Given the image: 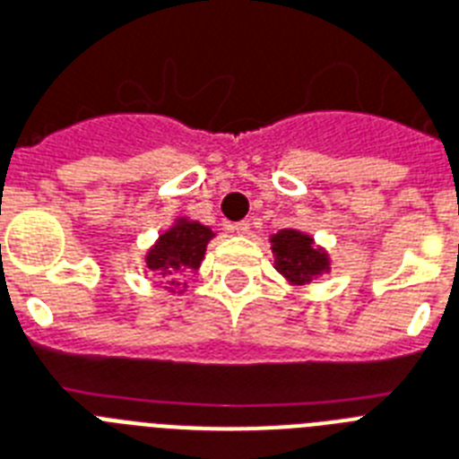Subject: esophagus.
<instances>
[{"mask_svg": "<svg viewBox=\"0 0 459 459\" xmlns=\"http://www.w3.org/2000/svg\"><path fill=\"white\" fill-rule=\"evenodd\" d=\"M232 232L239 234V237H247V234H251V225H248L247 220H241V222H234Z\"/></svg>", "mask_w": 459, "mask_h": 459, "instance_id": "esophagus-1", "label": "esophagus"}]
</instances>
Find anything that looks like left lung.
I'll return each instance as SVG.
<instances>
[{
	"label": "left lung",
	"instance_id": "8db88e82",
	"mask_svg": "<svg viewBox=\"0 0 459 459\" xmlns=\"http://www.w3.org/2000/svg\"><path fill=\"white\" fill-rule=\"evenodd\" d=\"M270 248L274 255V270L289 284H310L313 280L332 270V258L327 248L315 244L313 234L284 227L270 237Z\"/></svg>",
	"mask_w": 459,
	"mask_h": 459
}]
</instances>
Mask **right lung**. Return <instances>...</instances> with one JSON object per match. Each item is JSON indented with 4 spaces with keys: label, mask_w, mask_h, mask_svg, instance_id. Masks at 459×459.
<instances>
[{
    "label": "right lung",
    "mask_w": 459,
    "mask_h": 459,
    "mask_svg": "<svg viewBox=\"0 0 459 459\" xmlns=\"http://www.w3.org/2000/svg\"><path fill=\"white\" fill-rule=\"evenodd\" d=\"M215 232L199 220L186 218V215L175 218V222L166 232H160L159 239L144 253L146 267L170 281L166 287L168 293H182L186 289V281L179 284V277L199 273L201 260L206 255V247Z\"/></svg>",
    "instance_id": "add662e5"
}]
</instances>
